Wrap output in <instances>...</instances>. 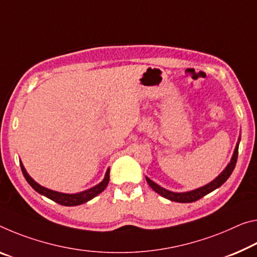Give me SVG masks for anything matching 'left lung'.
<instances>
[{
    "mask_svg": "<svg viewBox=\"0 0 257 257\" xmlns=\"http://www.w3.org/2000/svg\"><path fill=\"white\" fill-rule=\"evenodd\" d=\"M239 142H240V137L238 140V143L235 145L233 156L231 158L230 164L226 166V168L223 170V172L218 175V176L215 178L214 181H211L208 184L203 185L199 189H195L192 191H189V192H182V193H177V192H172V191H168L161 187L160 185H158L157 183H154L153 181H151L149 177H146V182L148 184L152 187V189L156 191L157 193H159L162 197L168 199V200H172L175 202H182V203H187V202H193L197 201L199 199H201L202 197H205L206 194L210 193L211 191L216 190L217 187L221 186L223 183H225L227 178L230 177V175L233 172L235 164H237V159H238V149H239Z\"/></svg>",
    "mask_w": 257,
    "mask_h": 257,
    "instance_id": "left-lung-1",
    "label": "left lung"
}]
</instances>
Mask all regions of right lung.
<instances>
[{
  "mask_svg": "<svg viewBox=\"0 0 257 257\" xmlns=\"http://www.w3.org/2000/svg\"><path fill=\"white\" fill-rule=\"evenodd\" d=\"M20 167H22V172L24 174V177L26 178L28 184L33 187L36 192L44 195V197H47L49 199H51V200H54L55 202L59 203V205H62V206H68V207L79 206V205H82V203L87 202L89 200H91L92 198H95L96 195H98L100 192H103V191L106 189V186L109 182V169H107L106 174H105L104 180L101 181L99 184H97L96 186H93L89 190L82 191V192H80V193L67 194V193L57 192V191H52V190L47 189V187H44V186H41L30 176V175L27 174L25 167H24L22 164V161H20Z\"/></svg>",
  "mask_w": 257,
  "mask_h": 257,
  "instance_id": "1",
  "label": "right lung"
}]
</instances>
